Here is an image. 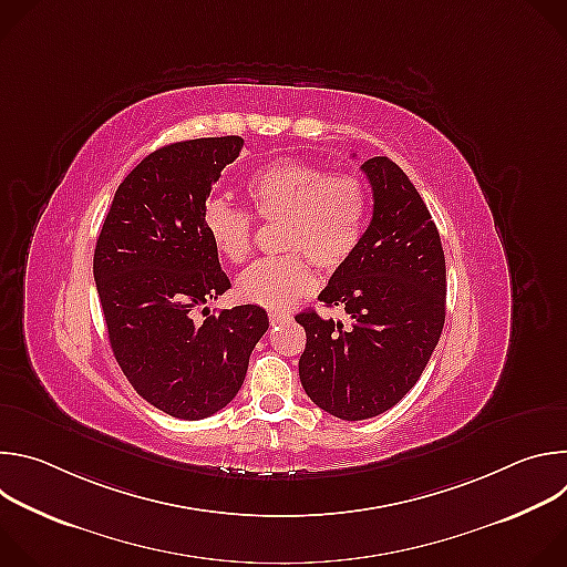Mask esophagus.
Masks as SVG:
<instances>
[{
	"mask_svg": "<svg viewBox=\"0 0 567 567\" xmlns=\"http://www.w3.org/2000/svg\"><path fill=\"white\" fill-rule=\"evenodd\" d=\"M287 318H289L287 311H269V322H271V326H278V322H282Z\"/></svg>",
	"mask_w": 567,
	"mask_h": 567,
	"instance_id": "esophagus-1",
	"label": "esophagus"
}]
</instances>
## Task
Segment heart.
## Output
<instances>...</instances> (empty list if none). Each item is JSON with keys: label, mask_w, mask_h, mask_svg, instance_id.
I'll use <instances>...</instances> for the list:
<instances>
[{"label": "heart", "mask_w": 567, "mask_h": 567, "mask_svg": "<svg viewBox=\"0 0 567 567\" xmlns=\"http://www.w3.org/2000/svg\"><path fill=\"white\" fill-rule=\"evenodd\" d=\"M260 221H280L276 258L258 260L237 278V296L265 309H287L313 285L310 258L322 271L346 267L359 251L370 217V190L359 173H330L300 158H282L256 171L245 188ZM254 217L210 199L202 224L213 249L230 265H241L254 247Z\"/></svg>", "instance_id": "obj_1"}]
</instances>
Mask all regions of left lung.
<instances>
[{
	"label": "left lung",
	"instance_id": "1",
	"mask_svg": "<svg viewBox=\"0 0 567 567\" xmlns=\"http://www.w3.org/2000/svg\"><path fill=\"white\" fill-rule=\"evenodd\" d=\"M361 171L374 199L370 226L318 296L352 322L346 328L313 309L296 316L307 334L300 383L318 409L346 422L377 417L403 399L446 318V262L424 199L388 156L368 158Z\"/></svg>",
	"mask_w": 567,
	"mask_h": 567
}]
</instances>
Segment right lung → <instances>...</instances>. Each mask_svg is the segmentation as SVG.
<instances>
[{
    "instance_id": "add662e5",
    "label": "right lung",
    "mask_w": 567,
    "mask_h": 567,
    "mask_svg": "<svg viewBox=\"0 0 567 567\" xmlns=\"http://www.w3.org/2000/svg\"><path fill=\"white\" fill-rule=\"evenodd\" d=\"M241 145V136H208L154 150L118 186L96 241L112 352L132 388L177 420H204L230 403L269 328L258 305L202 326L190 313L230 289L202 210Z\"/></svg>"
}]
</instances>
